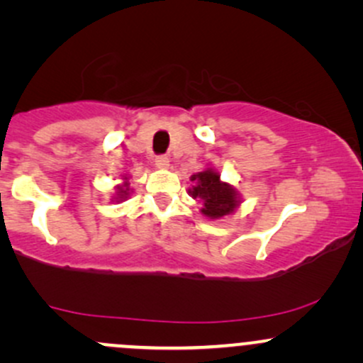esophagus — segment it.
<instances>
[{
    "label": "esophagus",
    "mask_w": 363,
    "mask_h": 363,
    "mask_svg": "<svg viewBox=\"0 0 363 363\" xmlns=\"http://www.w3.org/2000/svg\"><path fill=\"white\" fill-rule=\"evenodd\" d=\"M155 167H158V169H167L169 167V157L167 155H158V157H155Z\"/></svg>",
    "instance_id": "esophagus-1"
}]
</instances>
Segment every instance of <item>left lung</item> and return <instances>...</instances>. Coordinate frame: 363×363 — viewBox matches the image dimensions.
<instances>
[{"mask_svg": "<svg viewBox=\"0 0 363 363\" xmlns=\"http://www.w3.org/2000/svg\"><path fill=\"white\" fill-rule=\"evenodd\" d=\"M191 181L194 184L189 189V194L203 203L201 213L208 218H222L239 206L237 191L227 182L220 181V174L213 169L194 174Z\"/></svg>", "mask_w": 363, "mask_h": 363, "instance_id": "1", "label": "left lung"}]
</instances>
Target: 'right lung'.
I'll return each instance as SVG.
<instances>
[{"label":"right lung","instance_id":"obj_1","mask_svg":"<svg viewBox=\"0 0 363 363\" xmlns=\"http://www.w3.org/2000/svg\"><path fill=\"white\" fill-rule=\"evenodd\" d=\"M128 194H129V184H128V182H124L123 186L118 187V198H116V199L128 198Z\"/></svg>","mask_w":363,"mask_h":363}]
</instances>
